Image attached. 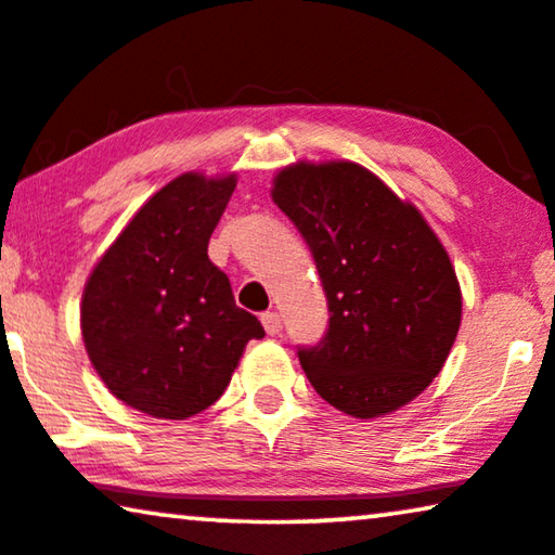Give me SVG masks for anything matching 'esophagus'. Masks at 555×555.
I'll use <instances>...</instances> for the list:
<instances>
[{
  "mask_svg": "<svg viewBox=\"0 0 555 555\" xmlns=\"http://www.w3.org/2000/svg\"><path fill=\"white\" fill-rule=\"evenodd\" d=\"M261 324H263V330H267V334H271V337L281 332V317L276 314V311H267V314L261 317Z\"/></svg>",
  "mask_w": 555,
  "mask_h": 555,
  "instance_id": "obj_1",
  "label": "esophagus"
}]
</instances>
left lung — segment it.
Segmentation results:
<instances>
[{"label":"left lung","mask_w":555,"mask_h":555,"mask_svg":"<svg viewBox=\"0 0 555 555\" xmlns=\"http://www.w3.org/2000/svg\"><path fill=\"white\" fill-rule=\"evenodd\" d=\"M271 198L307 238L330 301L326 337L299 349L311 387L357 420L404 408L440 374L463 319L437 233L352 160L292 163Z\"/></svg>","instance_id":"8db88e82"}]
</instances>
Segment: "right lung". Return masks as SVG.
<instances>
[{"mask_svg": "<svg viewBox=\"0 0 555 555\" xmlns=\"http://www.w3.org/2000/svg\"><path fill=\"white\" fill-rule=\"evenodd\" d=\"M236 173L173 178L153 193L85 281L80 330L98 377L132 410L185 420L229 387L259 319L208 259Z\"/></svg>", "mask_w": 555, "mask_h": 555, "instance_id": "add662e5", "label": "right lung"}]
</instances>
